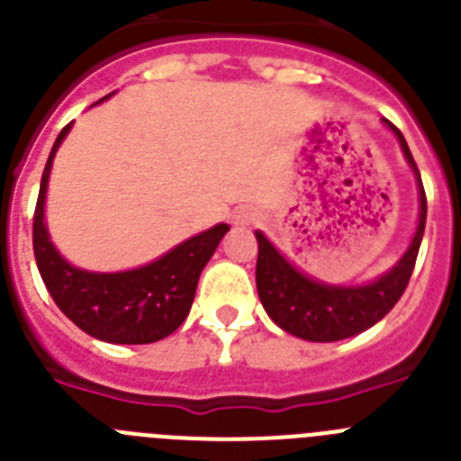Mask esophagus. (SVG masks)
<instances>
[{"label": "esophagus", "mask_w": 461, "mask_h": 461, "mask_svg": "<svg viewBox=\"0 0 461 461\" xmlns=\"http://www.w3.org/2000/svg\"><path fill=\"white\" fill-rule=\"evenodd\" d=\"M231 220H234V225H248L255 220V213L250 208H239V211H234Z\"/></svg>", "instance_id": "34e87169"}]
</instances>
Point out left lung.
<instances>
[{"instance_id": "obj_1", "label": "left lung", "mask_w": 461, "mask_h": 461, "mask_svg": "<svg viewBox=\"0 0 461 461\" xmlns=\"http://www.w3.org/2000/svg\"><path fill=\"white\" fill-rule=\"evenodd\" d=\"M387 127L397 134L403 155H406L411 169L418 176L420 220L408 250L385 276H380L375 283L359 287L315 283L313 278H308L302 271L294 269L271 246L269 239L262 231H255V236H258L255 278H258L259 302H262L264 311L269 313V318L287 334L318 343L341 341L348 336L369 330L378 320L385 318L406 290L411 274H413L415 259H418L420 243H422L424 222H427V194H424L418 164L408 150L406 139L392 122H387Z\"/></svg>"}]
</instances>
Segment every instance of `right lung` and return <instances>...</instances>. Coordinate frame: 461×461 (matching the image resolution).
I'll use <instances>...</instances> for the list:
<instances>
[{
  "mask_svg": "<svg viewBox=\"0 0 461 461\" xmlns=\"http://www.w3.org/2000/svg\"><path fill=\"white\" fill-rule=\"evenodd\" d=\"M67 125L59 131L53 150L48 155L46 169L39 187L32 243L39 274L58 308L76 327L99 341L141 346L169 336L183 325L197 292L199 274L215 253L227 225H215L202 234L192 236L174 250L146 264L141 269L120 274H90L64 262L50 243L43 222V202L53 158L59 143L69 134Z\"/></svg>",
  "mask_w": 461,
  "mask_h": 461,
  "instance_id": "obj_1",
  "label": "right lung"
}]
</instances>
